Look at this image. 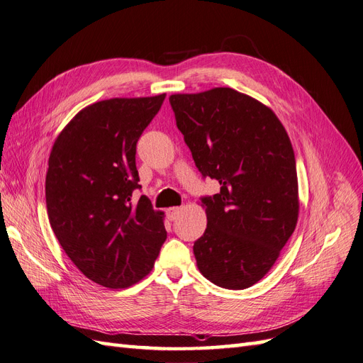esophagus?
I'll return each mask as SVG.
<instances>
[{
  "instance_id": "obj_1",
  "label": "esophagus",
  "mask_w": 363,
  "mask_h": 363,
  "mask_svg": "<svg viewBox=\"0 0 363 363\" xmlns=\"http://www.w3.org/2000/svg\"><path fill=\"white\" fill-rule=\"evenodd\" d=\"M180 213H182L180 206H172V208H168V210H167V218H168V220H176Z\"/></svg>"
}]
</instances>
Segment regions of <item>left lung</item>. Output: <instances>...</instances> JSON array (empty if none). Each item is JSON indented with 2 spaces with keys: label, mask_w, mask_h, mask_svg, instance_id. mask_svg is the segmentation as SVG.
<instances>
[{
  "label": "left lung",
  "mask_w": 363,
  "mask_h": 363,
  "mask_svg": "<svg viewBox=\"0 0 363 363\" xmlns=\"http://www.w3.org/2000/svg\"><path fill=\"white\" fill-rule=\"evenodd\" d=\"M177 128L220 194L201 202L206 229L194 245L203 278L245 289L263 279L296 230L300 199L294 149L279 118L229 87L169 96Z\"/></svg>",
  "instance_id": "left-lung-1"
}]
</instances>
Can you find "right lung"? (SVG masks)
Segmentation results:
<instances>
[{"label": "right lung", "instance_id": "obj_1", "mask_svg": "<svg viewBox=\"0 0 363 363\" xmlns=\"http://www.w3.org/2000/svg\"><path fill=\"white\" fill-rule=\"evenodd\" d=\"M165 93L115 97L81 109L59 133L45 176L47 213L59 244L84 276L109 289L147 276L167 239L164 213L139 182L135 145Z\"/></svg>", "mask_w": 363, "mask_h": 363}]
</instances>
